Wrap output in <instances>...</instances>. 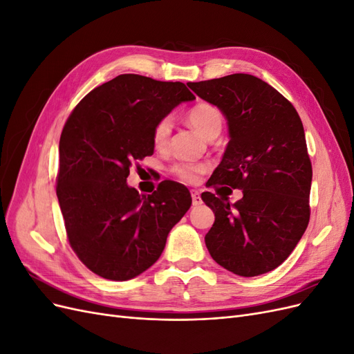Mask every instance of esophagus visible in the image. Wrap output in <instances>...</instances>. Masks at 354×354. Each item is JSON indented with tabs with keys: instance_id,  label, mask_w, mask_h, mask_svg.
<instances>
[{
	"instance_id": "obj_1",
	"label": "esophagus",
	"mask_w": 354,
	"mask_h": 354,
	"mask_svg": "<svg viewBox=\"0 0 354 354\" xmlns=\"http://www.w3.org/2000/svg\"><path fill=\"white\" fill-rule=\"evenodd\" d=\"M190 194H192V201H194V205L196 207V205H201L202 203V198H201V194H199V190H190Z\"/></svg>"
}]
</instances>
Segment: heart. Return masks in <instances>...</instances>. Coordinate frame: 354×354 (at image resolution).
Instances as JSON below:
<instances>
[{
  "label": "heart",
  "mask_w": 354,
  "mask_h": 354,
  "mask_svg": "<svg viewBox=\"0 0 354 354\" xmlns=\"http://www.w3.org/2000/svg\"><path fill=\"white\" fill-rule=\"evenodd\" d=\"M187 120L190 125L195 128V130L203 136V137H211V136H218L223 127V115L214 104L209 103H199L194 106L187 113ZM171 133V120L169 118H162L152 133V138L155 146H164L168 142V137ZM209 168L205 162H178L173 165L171 171L173 174L180 178L181 181H186V183H196L199 180L201 174L207 173Z\"/></svg>",
  "instance_id": "heart-1"
}]
</instances>
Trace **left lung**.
<instances>
[{"mask_svg": "<svg viewBox=\"0 0 354 354\" xmlns=\"http://www.w3.org/2000/svg\"><path fill=\"white\" fill-rule=\"evenodd\" d=\"M201 99L226 116L229 137L208 187L242 189V199L203 192L216 221L205 245L216 263L245 277L281 266L310 220L312 162L303 122L291 102L248 73L189 82ZM220 190V189H218Z\"/></svg>", "mask_w": 354, "mask_h": 354, "instance_id": "1", "label": "left lung"}]
</instances>
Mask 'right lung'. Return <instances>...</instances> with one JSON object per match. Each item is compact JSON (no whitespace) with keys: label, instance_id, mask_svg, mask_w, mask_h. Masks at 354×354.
Returning a JSON list of instances; mask_svg holds the SVG:
<instances>
[{"label":"right lung","instance_id":"obj_1","mask_svg":"<svg viewBox=\"0 0 354 354\" xmlns=\"http://www.w3.org/2000/svg\"><path fill=\"white\" fill-rule=\"evenodd\" d=\"M194 99L183 82L124 73L90 91L69 115L56 194L72 250L93 273L109 281L143 273L190 208L183 185L160 181L146 196L127 177L133 160L153 153L155 125Z\"/></svg>","mask_w":354,"mask_h":354}]
</instances>
